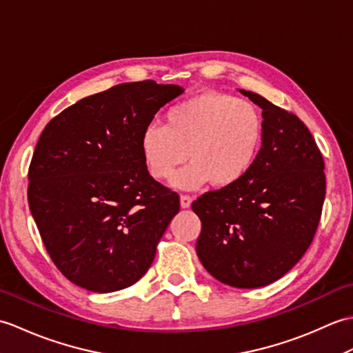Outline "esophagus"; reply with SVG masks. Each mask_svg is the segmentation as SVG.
Segmentation results:
<instances>
[{
  "instance_id": "esophagus-1",
  "label": "esophagus",
  "mask_w": 353,
  "mask_h": 353,
  "mask_svg": "<svg viewBox=\"0 0 353 353\" xmlns=\"http://www.w3.org/2000/svg\"><path fill=\"white\" fill-rule=\"evenodd\" d=\"M192 198L187 196V194H181L179 196V205H181V208H189L192 205Z\"/></svg>"
}]
</instances>
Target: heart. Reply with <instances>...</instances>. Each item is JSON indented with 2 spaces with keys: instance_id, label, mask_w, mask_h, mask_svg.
<instances>
[{
  "instance_id": "obj_1",
  "label": "heart",
  "mask_w": 353,
  "mask_h": 353,
  "mask_svg": "<svg viewBox=\"0 0 353 353\" xmlns=\"http://www.w3.org/2000/svg\"><path fill=\"white\" fill-rule=\"evenodd\" d=\"M264 140V121L256 108L228 93L205 90L170 107L164 127L148 125L140 136V154L152 178L170 179L181 190L205 183L228 189L255 164Z\"/></svg>"
}]
</instances>
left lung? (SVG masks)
Wrapping results in <instances>:
<instances>
[{
  "mask_svg": "<svg viewBox=\"0 0 353 353\" xmlns=\"http://www.w3.org/2000/svg\"><path fill=\"white\" fill-rule=\"evenodd\" d=\"M263 110L264 140L249 174L193 201L202 230L196 254L221 283L258 288L283 278L310 248L326 193L325 163L293 113L239 89Z\"/></svg>",
  "mask_w": 353,
  "mask_h": 353,
  "instance_id": "8db88e82",
  "label": "left lung"
}]
</instances>
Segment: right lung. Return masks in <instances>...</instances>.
I'll use <instances>...</instances> for the list:
<instances>
[{
	"mask_svg": "<svg viewBox=\"0 0 353 353\" xmlns=\"http://www.w3.org/2000/svg\"><path fill=\"white\" fill-rule=\"evenodd\" d=\"M123 83L77 101L46 125L28 170V205L57 269L95 293L127 288L154 261L179 196L148 174L140 136L183 95Z\"/></svg>",
	"mask_w": 353,
	"mask_h": 353,
	"instance_id": "obj_1",
	"label": "right lung"
}]
</instances>
